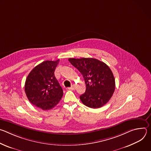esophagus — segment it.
<instances>
[{
  "instance_id": "esophagus-1",
  "label": "esophagus",
  "mask_w": 151,
  "mask_h": 151,
  "mask_svg": "<svg viewBox=\"0 0 151 151\" xmlns=\"http://www.w3.org/2000/svg\"><path fill=\"white\" fill-rule=\"evenodd\" d=\"M68 90H75V85H72L71 87L68 88Z\"/></svg>"
}]
</instances>
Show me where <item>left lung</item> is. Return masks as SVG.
Instances as JSON below:
<instances>
[{
    "label": "left lung",
    "mask_w": 151,
    "mask_h": 151,
    "mask_svg": "<svg viewBox=\"0 0 151 151\" xmlns=\"http://www.w3.org/2000/svg\"><path fill=\"white\" fill-rule=\"evenodd\" d=\"M69 61L85 80L86 90L79 97L82 103L97 109L108 102L115 88V78L108 66L93 58H70Z\"/></svg>",
    "instance_id": "8db88e82"
}]
</instances>
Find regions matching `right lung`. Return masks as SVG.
<instances>
[{"mask_svg": "<svg viewBox=\"0 0 151 151\" xmlns=\"http://www.w3.org/2000/svg\"><path fill=\"white\" fill-rule=\"evenodd\" d=\"M59 63L45 61L34 68L25 82V92L30 103L44 111L52 109L60 101L63 91L54 75Z\"/></svg>", "mask_w": 151, "mask_h": 151, "instance_id": "1", "label": "right lung"}]
</instances>
